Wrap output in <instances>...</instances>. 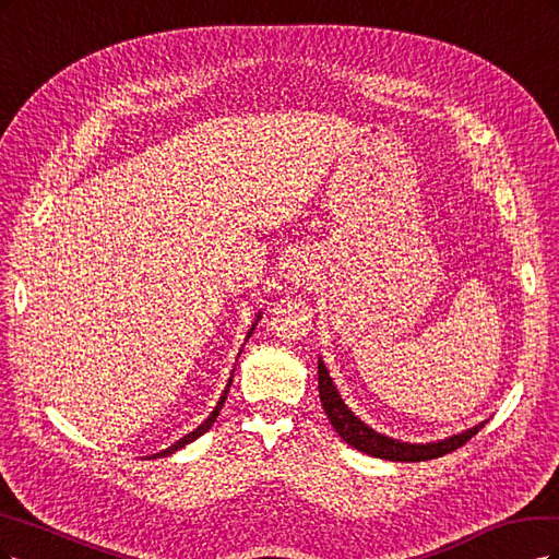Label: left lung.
I'll return each instance as SVG.
<instances>
[{
  "label": "left lung",
  "instance_id": "8db88e82",
  "mask_svg": "<svg viewBox=\"0 0 559 559\" xmlns=\"http://www.w3.org/2000/svg\"><path fill=\"white\" fill-rule=\"evenodd\" d=\"M318 390H320L322 408H325L332 427L338 431V437L355 450H359V453H367L390 462H425V460L443 457L445 453H453V450L464 445L483 427L480 423L474 429H466L462 435H455L439 443H425V445L402 443V441L378 435V431H373L362 420L353 416L350 408L344 404V400L338 397V392L330 378V371L325 369V365H322V359H318Z\"/></svg>",
  "mask_w": 559,
  "mask_h": 559
}]
</instances>
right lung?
I'll list each match as a JSON object with an SVG mask.
<instances>
[{
	"label": "right lung",
	"mask_w": 559,
	"mask_h": 559,
	"mask_svg": "<svg viewBox=\"0 0 559 559\" xmlns=\"http://www.w3.org/2000/svg\"><path fill=\"white\" fill-rule=\"evenodd\" d=\"M260 318V316H258ZM253 330H255V325H253ZM253 330H250L248 334H253ZM229 383H231V378H229ZM229 388V385H227ZM225 397H227V390H225V394H223V397H221V402H218V406H215V411L211 413V416L200 425V427H197L194 431H190V435H186L181 441H176L174 445H169L167 450H162V453H157V455H153V457H165V455H171V453H176V450L178 448H183V445H188L190 441H194V439H200L202 435H204V431H209L211 429V425L215 423V418H218V413H221V408H223V404H225Z\"/></svg>",
	"instance_id": "right-lung-1"
}]
</instances>
